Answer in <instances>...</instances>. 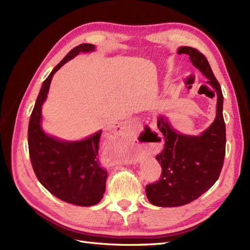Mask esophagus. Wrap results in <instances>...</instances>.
<instances>
[{"mask_svg":"<svg viewBox=\"0 0 250 250\" xmlns=\"http://www.w3.org/2000/svg\"><path fill=\"white\" fill-rule=\"evenodd\" d=\"M137 125L132 122H125V123H121L120 125H118L117 130H116V135L117 139L121 140V141H131L133 139V135L137 131ZM137 158H139L141 156V151L138 150L137 154H135Z\"/></svg>","mask_w":250,"mask_h":250,"instance_id":"34e87169","label":"esophagus"}]
</instances>
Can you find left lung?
Wrapping results in <instances>:
<instances>
[{"label": "left lung", "mask_w": 250, "mask_h": 250, "mask_svg": "<svg viewBox=\"0 0 250 250\" xmlns=\"http://www.w3.org/2000/svg\"><path fill=\"white\" fill-rule=\"evenodd\" d=\"M178 54H188L193 65L208 78L217 96L216 118L198 135L179 132L168 117L158 116L157 127L165 138V148L155 158L161 164L162 177L146 187L150 203L162 208H176L190 203L206 193L217 181L225 155L223 95L207 58L191 47H179ZM214 94V93H213Z\"/></svg>", "instance_id": "1"}]
</instances>
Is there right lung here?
Listing matches in <instances>:
<instances>
[{
  "label": "right lung",
  "mask_w": 250,
  "mask_h": 250,
  "mask_svg": "<svg viewBox=\"0 0 250 250\" xmlns=\"http://www.w3.org/2000/svg\"><path fill=\"white\" fill-rule=\"evenodd\" d=\"M96 50L81 43L72 49L42 82L28 127L30 160L40 183L55 197L79 207L99 203L105 192L107 171L98 161L102 130L78 141H66L47 133L42 126V107L47 99L54 74L79 53Z\"/></svg>",
  "instance_id": "1"
}]
</instances>
